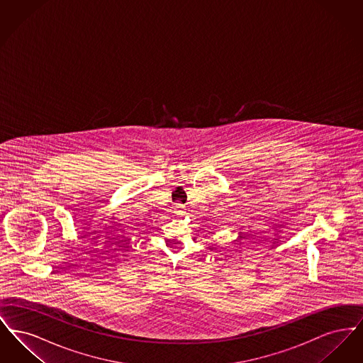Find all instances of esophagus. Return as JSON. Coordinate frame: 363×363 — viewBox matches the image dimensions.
I'll use <instances>...</instances> for the list:
<instances>
[{
    "mask_svg": "<svg viewBox=\"0 0 363 363\" xmlns=\"http://www.w3.org/2000/svg\"><path fill=\"white\" fill-rule=\"evenodd\" d=\"M174 212H175V213H178V215H179V213H182V212H184V206H182L181 203H175Z\"/></svg>",
    "mask_w": 363,
    "mask_h": 363,
    "instance_id": "obj_1",
    "label": "esophagus"
}]
</instances>
